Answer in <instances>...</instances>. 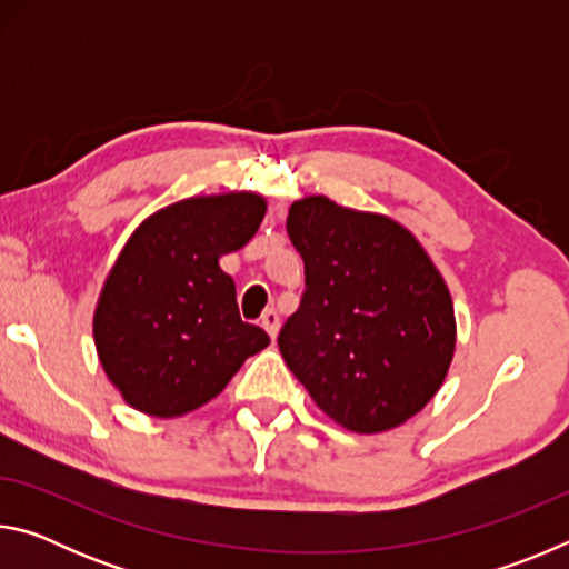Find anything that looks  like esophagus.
<instances>
[{"label": "esophagus", "instance_id": "1", "mask_svg": "<svg viewBox=\"0 0 569 569\" xmlns=\"http://www.w3.org/2000/svg\"><path fill=\"white\" fill-rule=\"evenodd\" d=\"M261 326L268 331V336H271V339H276V336H278V326H281V319H278V313L273 311V308H271V311H266V313L261 316Z\"/></svg>", "mask_w": 569, "mask_h": 569}]
</instances>
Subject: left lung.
<instances>
[{"mask_svg":"<svg viewBox=\"0 0 569 569\" xmlns=\"http://www.w3.org/2000/svg\"><path fill=\"white\" fill-rule=\"evenodd\" d=\"M288 238L306 291L278 349L326 417L356 435L399 427L435 399L457 346L455 303L427 250L389 216L296 200Z\"/></svg>","mask_w":569,"mask_h":569,"instance_id":"left-lung-1","label":"left lung"}]
</instances>
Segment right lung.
Instances as JSON below:
<instances>
[{
  "label": "right lung",
  "mask_w": 569,
  "mask_h": 569,
  "mask_svg": "<svg viewBox=\"0 0 569 569\" xmlns=\"http://www.w3.org/2000/svg\"><path fill=\"white\" fill-rule=\"evenodd\" d=\"M266 216L258 192L178 200L134 228L94 306L100 363L122 399L176 419L216 399L271 339L240 319L220 256L243 248Z\"/></svg>",
  "instance_id": "add662e5"
}]
</instances>
